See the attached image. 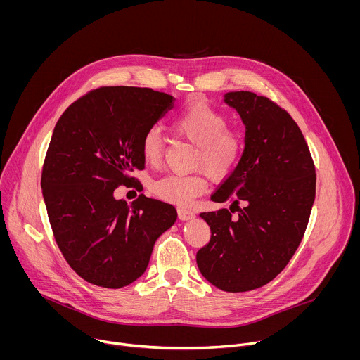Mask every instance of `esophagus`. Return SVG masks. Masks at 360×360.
<instances>
[{"label":"esophagus","instance_id":"obj_1","mask_svg":"<svg viewBox=\"0 0 360 360\" xmlns=\"http://www.w3.org/2000/svg\"><path fill=\"white\" fill-rule=\"evenodd\" d=\"M178 217L181 221H192V219H195V212H192L186 208H178Z\"/></svg>","mask_w":360,"mask_h":360}]
</instances>
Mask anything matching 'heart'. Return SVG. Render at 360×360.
<instances>
[{
	"label": "heart",
	"instance_id": "b5f03b06",
	"mask_svg": "<svg viewBox=\"0 0 360 360\" xmlns=\"http://www.w3.org/2000/svg\"><path fill=\"white\" fill-rule=\"evenodd\" d=\"M228 118L208 104H195L185 110L172 124L174 131L195 145L192 165L202 168L212 179L228 178L238 167L242 152V136L228 129ZM164 139L158 128H149L141 139L142 158L149 165L162 160ZM202 174H169L152 185V192L162 200L188 207L207 191Z\"/></svg>",
	"mask_w": 360,
	"mask_h": 360
}]
</instances>
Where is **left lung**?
Wrapping results in <instances>:
<instances>
[{"label": "left lung", "instance_id": "obj_1", "mask_svg": "<svg viewBox=\"0 0 360 360\" xmlns=\"http://www.w3.org/2000/svg\"><path fill=\"white\" fill-rule=\"evenodd\" d=\"M224 102L245 125V146L235 171L211 196L231 202L229 211L199 215L211 228V240L198 250L196 264L218 289L248 292L276 278L296 252L316 175L309 148L286 111L249 91L226 92Z\"/></svg>", "mask_w": 360, "mask_h": 360}]
</instances>
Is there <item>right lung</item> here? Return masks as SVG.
Wrapping results in <instances>:
<instances>
[{"instance_id": "right-lung-1", "label": "right lung", "mask_w": 360, "mask_h": 360, "mask_svg": "<svg viewBox=\"0 0 360 360\" xmlns=\"http://www.w3.org/2000/svg\"><path fill=\"white\" fill-rule=\"evenodd\" d=\"M175 98L136 86H102L75 101L58 120L41 188L51 228L70 266L86 282L124 288L149 264L157 239L176 221L172 205L139 195L114 196L143 169V134Z\"/></svg>"}]
</instances>
